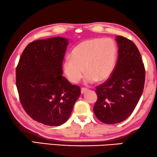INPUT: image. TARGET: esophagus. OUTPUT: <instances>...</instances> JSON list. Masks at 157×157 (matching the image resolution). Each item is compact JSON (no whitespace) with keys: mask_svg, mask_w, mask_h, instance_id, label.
I'll return each instance as SVG.
<instances>
[{"mask_svg":"<svg viewBox=\"0 0 157 157\" xmlns=\"http://www.w3.org/2000/svg\"><path fill=\"white\" fill-rule=\"evenodd\" d=\"M87 91V88H85V87H82V88H81V93H82V94L85 93V92H86Z\"/></svg>","mask_w":157,"mask_h":157,"instance_id":"1","label":"esophagus"}]
</instances>
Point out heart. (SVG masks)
I'll use <instances>...</instances> for the list:
<instances>
[{"label": "heart", "mask_w": 157, "mask_h": 157, "mask_svg": "<svg viewBox=\"0 0 157 157\" xmlns=\"http://www.w3.org/2000/svg\"><path fill=\"white\" fill-rule=\"evenodd\" d=\"M117 54V46L112 39L87 40L76 45L70 57L64 60V73L70 82L77 83L83 77L85 69L87 83L105 81L113 72Z\"/></svg>", "instance_id": "obj_1"}]
</instances>
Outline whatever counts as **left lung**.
Here are the masks:
<instances>
[{"mask_svg": "<svg viewBox=\"0 0 157 157\" xmlns=\"http://www.w3.org/2000/svg\"><path fill=\"white\" fill-rule=\"evenodd\" d=\"M118 58L112 73L96 87L98 100L94 114L108 124L123 122L131 115L142 96L145 82V68L135 44L122 36H117Z\"/></svg>", "mask_w": 157, "mask_h": 157, "instance_id": "left-lung-1", "label": "left lung"}]
</instances>
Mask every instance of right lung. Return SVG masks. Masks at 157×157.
<instances>
[{
  "mask_svg": "<svg viewBox=\"0 0 157 157\" xmlns=\"http://www.w3.org/2000/svg\"><path fill=\"white\" fill-rule=\"evenodd\" d=\"M68 40L61 37L28 44L16 67L19 99L28 115L40 123L59 126L69 119L80 95L79 86L63 77Z\"/></svg>",
  "mask_w": 157,
  "mask_h": 157,
  "instance_id": "add662e5",
  "label": "right lung"
}]
</instances>
